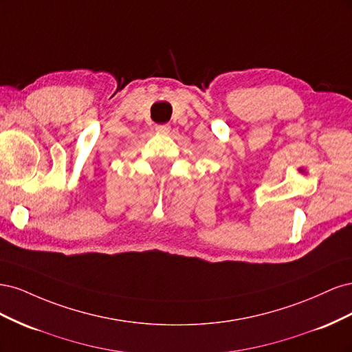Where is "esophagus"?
Returning a JSON list of instances; mask_svg holds the SVG:
<instances>
[{
	"instance_id": "34e87169",
	"label": "esophagus",
	"mask_w": 352,
	"mask_h": 352,
	"mask_svg": "<svg viewBox=\"0 0 352 352\" xmlns=\"http://www.w3.org/2000/svg\"><path fill=\"white\" fill-rule=\"evenodd\" d=\"M155 131L158 133H168L170 126L168 124H158V126H155Z\"/></svg>"
}]
</instances>
